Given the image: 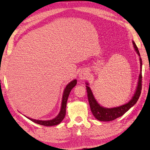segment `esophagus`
Returning <instances> with one entry per match:
<instances>
[{"label": "esophagus", "mask_w": 150, "mask_h": 150, "mask_svg": "<svg viewBox=\"0 0 150 150\" xmlns=\"http://www.w3.org/2000/svg\"><path fill=\"white\" fill-rule=\"evenodd\" d=\"M79 77L81 80H84V79H86L88 77V73L86 71H84V70L81 71L80 73H79Z\"/></svg>", "instance_id": "esophagus-1"}]
</instances>
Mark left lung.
I'll list each match as a JSON object with an SVG mask.
<instances>
[{
    "instance_id": "1",
    "label": "left lung",
    "mask_w": 150,
    "mask_h": 150,
    "mask_svg": "<svg viewBox=\"0 0 150 150\" xmlns=\"http://www.w3.org/2000/svg\"><path fill=\"white\" fill-rule=\"evenodd\" d=\"M132 42L135 52L140 57L139 60L140 64H141L140 65V68L141 69H140V74L139 76L137 86L134 95H133V96L132 97V99L130 100L128 103H126L125 104H123L122 106L111 108H104L103 106H102L97 103V101L95 98L93 94L92 93V91L91 90L90 88L89 87V84L88 82H86V87L88 93V98L89 104H90V106L91 111L94 117L98 120L108 122V121L113 120L115 119H116L117 118L123 115L126 111H128L130 108L134 106L137 102L140 95H141L142 90V59L141 58V55H140L138 47H137L134 41L133 40Z\"/></svg>"
}]
</instances>
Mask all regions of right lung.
I'll list each match as a JSON object with an SVG mask.
<instances>
[{
  "mask_svg": "<svg viewBox=\"0 0 150 150\" xmlns=\"http://www.w3.org/2000/svg\"><path fill=\"white\" fill-rule=\"evenodd\" d=\"M77 80L75 79V80H73L69 84L66 86L64 90V93L62 95V104H61V108H60V111L59 113L58 114L55 118L49 120H36V119H31V118L27 117L28 119H29L30 120L33 121V122L39 124L40 125L45 126H55L57 124H60L62 122V120L64 119L65 115H66V104H67V100H68V98L69 97V95L70 93V91L72 90V89L74 88L76 84H77Z\"/></svg>",
  "mask_w": 150,
  "mask_h": 150,
  "instance_id": "obj_1",
  "label": "right lung"
}]
</instances>
